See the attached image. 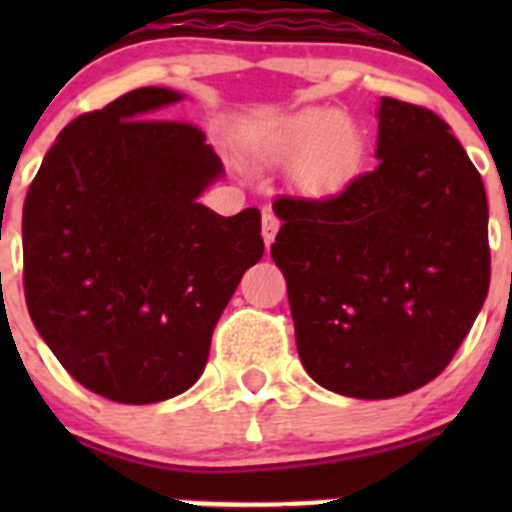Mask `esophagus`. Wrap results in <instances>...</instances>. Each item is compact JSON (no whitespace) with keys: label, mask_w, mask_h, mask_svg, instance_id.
<instances>
[{"label":"esophagus","mask_w":512,"mask_h":512,"mask_svg":"<svg viewBox=\"0 0 512 512\" xmlns=\"http://www.w3.org/2000/svg\"><path fill=\"white\" fill-rule=\"evenodd\" d=\"M277 230H279L277 215H274V212H271V210H264V217H261V235H264L266 248H269L271 243H274V235H277Z\"/></svg>","instance_id":"1"}]
</instances>
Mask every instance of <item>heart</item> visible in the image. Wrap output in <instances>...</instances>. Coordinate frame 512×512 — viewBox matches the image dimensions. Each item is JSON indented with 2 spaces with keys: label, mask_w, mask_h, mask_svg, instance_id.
Listing matches in <instances>:
<instances>
[{
  "label": "heart",
  "mask_w": 512,
  "mask_h": 512,
  "mask_svg": "<svg viewBox=\"0 0 512 512\" xmlns=\"http://www.w3.org/2000/svg\"><path fill=\"white\" fill-rule=\"evenodd\" d=\"M251 153L264 164H305L307 182L328 189L356 169L361 146L341 112L307 110L261 130Z\"/></svg>",
  "instance_id": "1"
}]
</instances>
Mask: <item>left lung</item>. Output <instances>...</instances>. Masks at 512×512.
Masks as SVG:
<instances>
[{
  "label": "left lung",
  "mask_w": 512,
  "mask_h": 512,
  "mask_svg": "<svg viewBox=\"0 0 512 512\" xmlns=\"http://www.w3.org/2000/svg\"><path fill=\"white\" fill-rule=\"evenodd\" d=\"M379 164L323 200L279 197L271 259L302 366L320 387L390 400L446 369L490 289L487 194L451 128L379 99Z\"/></svg>",
  "instance_id": "left-lung-1"
}]
</instances>
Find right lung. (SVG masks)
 Instances as JSON below:
<instances>
[{"instance_id":"1","label":"right lung","mask_w":512,"mask_h":512,"mask_svg":"<svg viewBox=\"0 0 512 512\" xmlns=\"http://www.w3.org/2000/svg\"><path fill=\"white\" fill-rule=\"evenodd\" d=\"M140 87L69 122L22 207L25 300L79 384L151 405L205 372L212 330L264 256L256 207L223 217L200 194L223 176L205 133L156 120L182 102Z\"/></svg>"}]
</instances>
